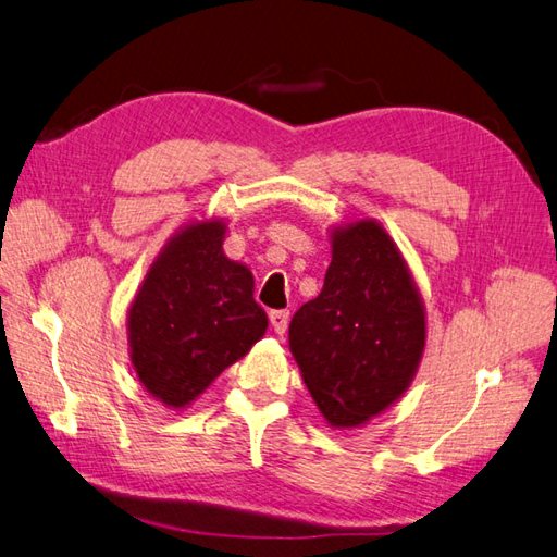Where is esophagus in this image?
<instances>
[{
	"label": "esophagus",
	"instance_id": "esophagus-1",
	"mask_svg": "<svg viewBox=\"0 0 557 557\" xmlns=\"http://www.w3.org/2000/svg\"><path fill=\"white\" fill-rule=\"evenodd\" d=\"M269 321H272V327L276 335H283L288 330V321H290V311L288 309H274L269 311Z\"/></svg>",
	"mask_w": 557,
	"mask_h": 557
}]
</instances>
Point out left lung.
Listing matches in <instances>:
<instances>
[{
  "label": "left lung",
  "instance_id": "1",
  "mask_svg": "<svg viewBox=\"0 0 557 557\" xmlns=\"http://www.w3.org/2000/svg\"><path fill=\"white\" fill-rule=\"evenodd\" d=\"M288 337L330 426L366 424L405 394L426 342L424 305L377 222L335 230L323 290L295 311Z\"/></svg>",
  "mask_w": 557,
  "mask_h": 557
}]
</instances>
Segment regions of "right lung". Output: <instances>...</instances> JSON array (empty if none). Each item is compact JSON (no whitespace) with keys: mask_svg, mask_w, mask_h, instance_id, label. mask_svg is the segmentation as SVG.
I'll use <instances>...</instances> for the list:
<instances>
[{"mask_svg":"<svg viewBox=\"0 0 557 557\" xmlns=\"http://www.w3.org/2000/svg\"><path fill=\"white\" fill-rule=\"evenodd\" d=\"M222 222H197L171 238L128 311L131 360L143 386L185 408L267 330L250 269L224 258Z\"/></svg>","mask_w":557,"mask_h":557,"instance_id":"obj_1","label":"right lung"}]
</instances>
